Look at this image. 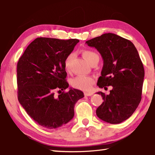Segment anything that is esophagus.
Listing matches in <instances>:
<instances>
[{
    "instance_id": "obj_1",
    "label": "esophagus",
    "mask_w": 155,
    "mask_h": 155,
    "mask_svg": "<svg viewBox=\"0 0 155 155\" xmlns=\"http://www.w3.org/2000/svg\"><path fill=\"white\" fill-rule=\"evenodd\" d=\"M84 94H85V96H91V95H93L92 93H87V92H85Z\"/></svg>"
}]
</instances>
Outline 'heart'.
<instances>
[{
  "label": "heart",
  "instance_id": "b5f03b06",
  "mask_svg": "<svg viewBox=\"0 0 155 155\" xmlns=\"http://www.w3.org/2000/svg\"><path fill=\"white\" fill-rule=\"evenodd\" d=\"M81 53H82L83 58L85 59V60L90 64L94 63L95 61H99V55L94 51L83 49L81 51ZM72 58L73 54L70 53L64 59V66L66 71H70V68H71ZM70 83H71L73 88L87 91L91 89L93 84L94 83V78L92 77H89V76L78 75L72 78Z\"/></svg>",
  "mask_w": 155,
  "mask_h": 155
}]
</instances>
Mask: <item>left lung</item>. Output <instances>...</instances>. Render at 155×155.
<instances>
[{"mask_svg": "<svg viewBox=\"0 0 155 155\" xmlns=\"http://www.w3.org/2000/svg\"><path fill=\"white\" fill-rule=\"evenodd\" d=\"M102 55L104 65L97 85L112 86L109 95L100 91L104 102L96 110L100 119L118 124L130 117L142 99L144 66L130 41L115 34L106 33L86 41Z\"/></svg>", "mask_w": 155, "mask_h": 155, "instance_id": "obj_1", "label": "left lung"}]
</instances>
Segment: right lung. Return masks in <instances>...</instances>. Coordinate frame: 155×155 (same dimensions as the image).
Listing matches in <instances>:
<instances>
[{"label":"right lung","mask_w":155,"mask_h":155,"mask_svg":"<svg viewBox=\"0 0 155 155\" xmlns=\"http://www.w3.org/2000/svg\"><path fill=\"white\" fill-rule=\"evenodd\" d=\"M79 40L39 37L25 50L17 65L19 102L27 114L47 129L66 124L74 114V105L84 97L83 91L69 86L64 66ZM58 91V97L54 91ZM64 91V92L62 91Z\"/></svg>","instance_id":"1"}]
</instances>
